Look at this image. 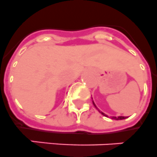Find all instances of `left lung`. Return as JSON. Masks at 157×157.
<instances>
[{
    "label": "left lung",
    "mask_w": 157,
    "mask_h": 157,
    "mask_svg": "<svg viewBox=\"0 0 157 157\" xmlns=\"http://www.w3.org/2000/svg\"><path fill=\"white\" fill-rule=\"evenodd\" d=\"M93 105H94L95 107L97 108V106H96V105H95L93 101ZM98 110H99V109H98ZM99 112H100V113H101V114H102V115L105 116V117H107V115H105V113H102V112H101V111H100V110H99ZM112 118H113V119H114V120H123V119H125L126 117H112Z\"/></svg>",
    "instance_id": "obj_1"
}]
</instances>
